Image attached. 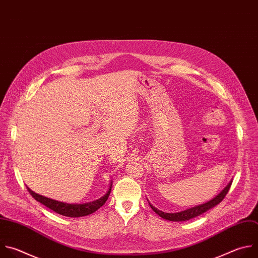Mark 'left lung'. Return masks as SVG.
I'll return each instance as SVG.
<instances>
[{"label":"left lung","instance_id":"1","mask_svg":"<svg viewBox=\"0 0 258 258\" xmlns=\"http://www.w3.org/2000/svg\"><path fill=\"white\" fill-rule=\"evenodd\" d=\"M232 182L233 180H231L229 182V184L224 188V190H222L215 198H213L212 200L205 202L203 204H200V205H197V207H194V208H191V209H188L186 211H183V212H180V213H164L160 210H158L157 208H154L152 204L149 203L150 208L152 209V211L158 214L161 218L165 219V220H168V221H172V222H183V221H188L190 219H193L197 216H200L202 215L203 213H205L207 211L213 209L214 207H216V205H218L224 198L225 196L227 195L231 185H232Z\"/></svg>","mask_w":258,"mask_h":258}]
</instances>
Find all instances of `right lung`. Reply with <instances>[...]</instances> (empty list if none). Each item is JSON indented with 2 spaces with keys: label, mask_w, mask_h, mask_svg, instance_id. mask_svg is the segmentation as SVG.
<instances>
[{
  "label": "right lung",
  "mask_w": 258,
  "mask_h": 258,
  "mask_svg": "<svg viewBox=\"0 0 258 258\" xmlns=\"http://www.w3.org/2000/svg\"><path fill=\"white\" fill-rule=\"evenodd\" d=\"M112 184L113 182H111V186L108 190V192L100 198H98L97 200L91 201V202H87V203H66V202H61L55 199H50L47 198L45 196L39 195L35 192H33L30 188L27 187L28 192L31 194V196L37 200L38 202H40L41 204H43L44 207L48 208L49 210H51L53 212L65 216V217H69V218H79V217H84V216H88L90 214H93L95 211H97L99 208H101L102 205L106 203V201L109 198V195L111 193L112 190Z\"/></svg>",
  "instance_id": "obj_1"
}]
</instances>
